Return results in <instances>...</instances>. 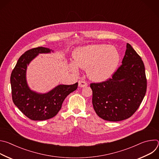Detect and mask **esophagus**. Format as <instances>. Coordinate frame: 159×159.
<instances>
[{
	"label": "esophagus",
	"instance_id": "34e87169",
	"mask_svg": "<svg viewBox=\"0 0 159 159\" xmlns=\"http://www.w3.org/2000/svg\"><path fill=\"white\" fill-rule=\"evenodd\" d=\"M87 86V83L84 80L79 81V87H85Z\"/></svg>",
	"mask_w": 159,
	"mask_h": 159
}]
</instances>
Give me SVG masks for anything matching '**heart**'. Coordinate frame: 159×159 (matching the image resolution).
Instances as JSON below:
<instances>
[{
  "label": "heart",
  "mask_w": 159,
  "mask_h": 159,
  "mask_svg": "<svg viewBox=\"0 0 159 159\" xmlns=\"http://www.w3.org/2000/svg\"><path fill=\"white\" fill-rule=\"evenodd\" d=\"M120 59L118 50L107 44L87 45L79 48L74 54L75 65L83 69H88L89 78L96 81L109 78L115 72Z\"/></svg>",
  "instance_id": "b5f03b06"
}]
</instances>
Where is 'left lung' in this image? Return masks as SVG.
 Masks as SVG:
<instances>
[{
    "label": "left lung",
    "mask_w": 159,
    "mask_h": 159,
    "mask_svg": "<svg viewBox=\"0 0 159 159\" xmlns=\"http://www.w3.org/2000/svg\"><path fill=\"white\" fill-rule=\"evenodd\" d=\"M93 104L96 114L109 121L131 117L140 107L147 91L144 63L129 43L121 65L112 77L91 83Z\"/></svg>",
    "instance_id": "8db88e82"
}]
</instances>
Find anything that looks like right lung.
<instances>
[{
    "label": "right lung",
    "instance_id": "right-lung-1",
    "mask_svg": "<svg viewBox=\"0 0 159 159\" xmlns=\"http://www.w3.org/2000/svg\"><path fill=\"white\" fill-rule=\"evenodd\" d=\"M51 51L44 47L34 48L26 51L20 57L11 73L13 102L31 120L43 121L56 116L66 96L78 87V82L73 85H58L45 94H38L30 89L26 79L27 66L39 53H48Z\"/></svg>",
    "mask_w": 159,
    "mask_h": 159
}]
</instances>
